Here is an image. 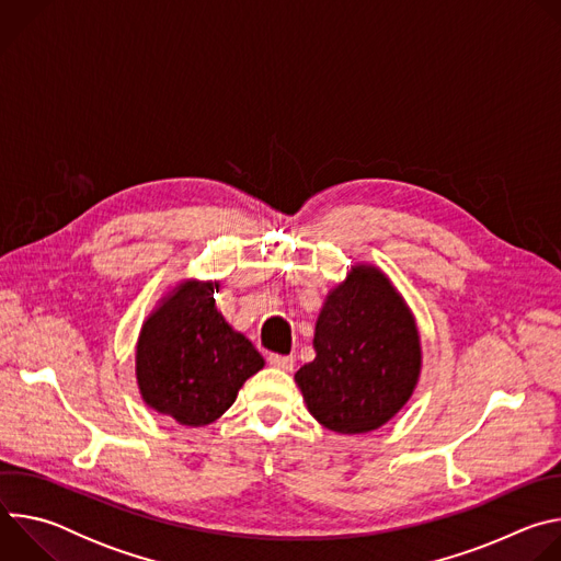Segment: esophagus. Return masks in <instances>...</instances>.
I'll use <instances>...</instances> for the list:
<instances>
[{
  "mask_svg": "<svg viewBox=\"0 0 561 561\" xmlns=\"http://www.w3.org/2000/svg\"><path fill=\"white\" fill-rule=\"evenodd\" d=\"M268 364L279 368V370H293L295 368V357L293 355H277V353H271L268 355Z\"/></svg>",
  "mask_w": 561,
  "mask_h": 561,
  "instance_id": "34e87169",
  "label": "esophagus"
}]
</instances>
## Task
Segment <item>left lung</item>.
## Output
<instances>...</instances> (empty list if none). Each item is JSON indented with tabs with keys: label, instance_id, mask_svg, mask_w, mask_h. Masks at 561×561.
<instances>
[{
	"label": "left lung",
	"instance_id": "1",
	"mask_svg": "<svg viewBox=\"0 0 561 561\" xmlns=\"http://www.w3.org/2000/svg\"><path fill=\"white\" fill-rule=\"evenodd\" d=\"M312 346L317 355L295 381L308 413L329 431H377L413 394L422 368L415 317L375 266H355L329 293Z\"/></svg>",
	"mask_w": 561,
	"mask_h": 561
}]
</instances>
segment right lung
Here are the masks:
<instances>
[{
  "instance_id": "right-lung-1",
  "label": "right lung",
  "mask_w": 561,
  "mask_h": 561,
  "mask_svg": "<svg viewBox=\"0 0 561 561\" xmlns=\"http://www.w3.org/2000/svg\"><path fill=\"white\" fill-rule=\"evenodd\" d=\"M213 282H186L141 327L135 373L144 402L182 426H206L234 402L264 357L215 308Z\"/></svg>"
}]
</instances>
